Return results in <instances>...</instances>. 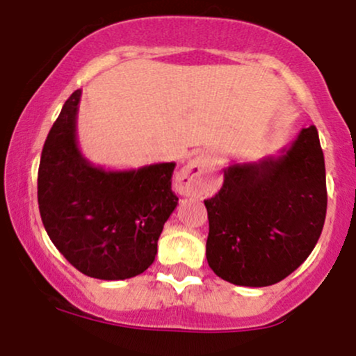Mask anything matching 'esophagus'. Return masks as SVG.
I'll list each match as a JSON object with an SVG mask.
<instances>
[{
	"mask_svg": "<svg viewBox=\"0 0 356 356\" xmlns=\"http://www.w3.org/2000/svg\"><path fill=\"white\" fill-rule=\"evenodd\" d=\"M217 175L213 172V161L210 155H198L193 158L177 175L175 186L181 195L204 196L217 188Z\"/></svg>",
	"mask_w": 356,
	"mask_h": 356,
	"instance_id": "34e87169",
	"label": "esophagus"
}]
</instances>
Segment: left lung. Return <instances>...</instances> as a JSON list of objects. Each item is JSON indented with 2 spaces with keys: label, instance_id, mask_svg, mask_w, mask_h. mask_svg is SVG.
Returning a JSON list of instances; mask_svg holds the SVG:
<instances>
[{
  "label": "left lung",
  "instance_id": "left-lung-1",
  "mask_svg": "<svg viewBox=\"0 0 356 356\" xmlns=\"http://www.w3.org/2000/svg\"><path fill=\"white\" fill-rule=\"evenodd\" d=\"M207 260L224 281L264 288L308 258L327 211L325 163L315 125L301 129L279 156L232 163L210 200Z\"/></svg>",
  "mask_w": 356,
  "mask_h": 356
}]
</instances>
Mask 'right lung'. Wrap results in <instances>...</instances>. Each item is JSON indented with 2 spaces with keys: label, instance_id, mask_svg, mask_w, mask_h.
Returning <instances> with one entry per match:
<instances>
[{
  "label": "right lung",
  "instance_id": "right-lung-1",
  "mask_svg": "<svg viewBox=\"0 0 356 356\" xmlns=\"http://www.w3.org/2000/svg\"><path fill=\"white\" fill-rule=\"evenodd\" d=\"M82 91L72 92L53 124L38 172V201L53 245L82 274L120 281L155 261L163 224L177 207L175 163L132 170L96 167L77 145Z\"/></svg>",
  "mask_w": 356,
  "mask_h": 356
}]
</instances>
